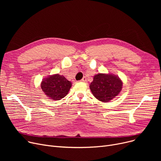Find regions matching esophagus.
I'll return each instance as SVG.
<instances>
[{"mask_svg": "<svg viewBox=\"0 0 161 161\" xmlns=\"http://www.w3.org/2000/svg\"><path fill=\"white\" fill-rule=\"evenodd\" d=\"M80 81H81V82H85V81H86V77L83 78L82 80H80Z\"/></svg>", "mask_w": 161, "mask_h": 161, "instance_id": "1", "label": "esophagus"}]
</instances>
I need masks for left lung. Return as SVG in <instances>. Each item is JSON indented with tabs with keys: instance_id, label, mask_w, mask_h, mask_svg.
I'll use <instances>...</instances> for the list:
<instances>
[{
	"instance_id": "obj_1",
	"label": "left lung",
	"mask_w": 161,
	"mask_h": 161,
	"mask_svg": "<svg viewBox=\"0 0 161 161\" xmlns=\"http://www.w3.org/2000/svg\"><path fill=\"white\" fill-rule=\"evenodd\" d=\"M121 80L114 75L98 74L90 84L92 95L101 102L107 103L119 95L122 89Z\"/></svg>"
}]
</instances>
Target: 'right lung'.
<instances>
[{"label":"right lung","mask_w":161,"mask_h":161,"mask_svg":"<svg viewBox=\"0 0 161 161\" xmlns=\"http://www.w3.org/2000/svg\"><path fill=\"white\" fill-rule=\"evenodd\" d=\"M72 83L63 75L55 74L43 80L41 88L50 99L58 100L64 98L69 92Z\"/></svg>","instance_id":"obj_1"}]
</instances>
